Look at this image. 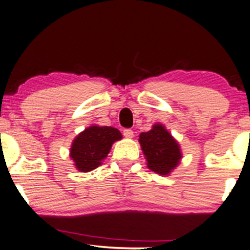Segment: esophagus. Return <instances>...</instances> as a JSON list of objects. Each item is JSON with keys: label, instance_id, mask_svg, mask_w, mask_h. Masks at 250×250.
<instances>
[{"label": "esophagus", "instance_id": "1", "mask_svg": "<svg viewBox=\"0 0 250 250\" xmlns=\"http://www.w3.org/2000/svg\"><path fill=\"white\" fill-rule=\"evenodd\" d=\"M123 135H125V138H132L134 137V131L131 129H125L123 130Z\"/></svg>", "mask_w": 250, "mask_h": 250}]
</instances>
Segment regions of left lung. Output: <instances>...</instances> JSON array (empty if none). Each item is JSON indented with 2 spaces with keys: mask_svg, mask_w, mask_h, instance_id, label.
<instances>
[{
  "mask_svg": "<svg viewBox=\"0 0 250 250\" xmlns=\"http://www.w3.org/2000/svg\"><path fill=\"white\" fill-rule=\"evenodd\" d=\"M147 167L159 175H169L179 165L182 152L179 144L164 125L156 123L147 132L139 135Z\"/></svg>",
  "mask_w": 250,
  "mask_h": 250,
  "instance_id": "1",
  "label": "left lung"
}]
</instances>
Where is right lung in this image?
<instances>
[{
    "instance_id": "add662e5",
    "label": "right lung",
    "mask_w": 250,
    "mask_h": 250,
    "mask_svg": "<svg viewBox=\"0 0 250 250\" xmlns=\"http://www.w3.org/2000/svg\"><path fill=\"white\" fill-rule=\"evenodd\" d=\"M121 138V132L116 128L90 125L73 141L69 156L79 171H91L102 165L111 151L113 143Z\"/></svg>"
}]
</instances>
